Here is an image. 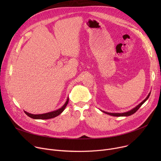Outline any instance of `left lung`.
<instances>
[{
  "label": "left lung",
  "instance_id": "8db88e82",
  "mask_svg": "<svg viewBox=\"0 0 161 161\" xmlns=\"http://www.w3.org/2000/svg\"><path fill=\"white\" fill-rule=\"evenodd\" d=\"M150 92H149V94L147 95V97H146V98L145 99V100H143L142 102L140 104H138L136 107H135L134 108H133L132 109H131V110H130V111H129V112H125V113H122V114H119V113H108V112H104L103 111V112H104L105 114H108V115H112V116H115V117H121V116H129V115H132L133 114H134L135 112H136L138 109L141 107V106L148 99V98L149 97V96H150Z\"/></svg>",
  "mask_w": 161,
  "mask_h": 161
}]
</instances>
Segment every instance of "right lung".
I'll use <instances>...</instances> for the list:
<instances>
[{
	"instance_id": "obj_1",
	"label": "right lung",
	"mask_w": 161,
	"mask_h": 161,
	"mask_svg": "<svg viewBox=\"0 0 161 161\" xmlns=\"http://www.w3.org/2000/svg\"><path fill=\"white\" fill-rule=\"evenodd\" d=\"M69 99L68 98L66 102L65 103V104L63 105V106L61 108L58 109L57 110L52 112H49V113H46V114H38V115H35V114H29L27 112L25 111V113L26 114V115H27L29 117L32 118V119H52V118L55 117L57 116H58V115H60L63 111L64 109H65L66 106L68 104V103H69Z\"/></svg>"
}]
</instances>
